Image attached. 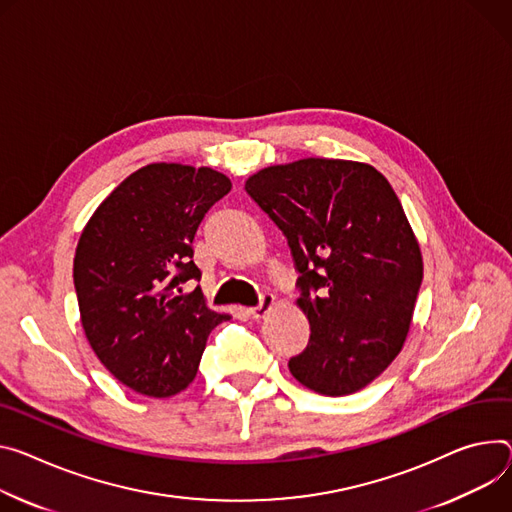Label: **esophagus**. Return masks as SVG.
I'll list each match as a JSON object with an SVG mask.
<instances>
[{"label":"esophagus","instance_id":"obj_1","mask_svg":"<svg viewBox=\"0 0 512 512\" xmlns=\"http://www.w3.org/2000/svg\"><path fill=\"white\" fill-rule=\"evenodd\" d=\"M273 306H275V296H273L271 292H263V294L259 296L257 306H251V308H249V314H251L253 318H263Z\"/></svg>","mask_w":512,"mask_h":512}]
</instances>
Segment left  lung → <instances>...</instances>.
<instances>
[{
	"label": "left lung",
	"mask_w": 512,
	"mask_h": 512,
	"mask_svg": "<svg viewBox=\"0 0 512 512\" xmlns=\"http://www.w3.org/2000/svg\"><path fill=\"white\" fill-rule=\"evenodd\" d=\"M247 194L284 232L310 322L292 376L324 396L365 388L400 353L423 257L388 179L371 165L302 159L251 175Z\"/></svg>",
	"instance_id": "obj_1"
}]
</instances>
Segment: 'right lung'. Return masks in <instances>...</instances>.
<instances>
[{
    "instance_id": "1",
    "label": "right lung",
    "mask_w": 512,
    "mask_h": 512,
    "mask_svg": "<svg viewBox=\"0 0 512 512\" xmlns=\"http://www.w3.org/2000/svg\"><path fill=\"white\" fill-rule=\"evenodd\" d=\"M230 192L210 167L153 163L128 175L85 224L73 282L85 337L130 390L165 398L190 386L210 331L228 318L210 310L194 263L206 212Z\"/></svg>"
}]
</instances>
